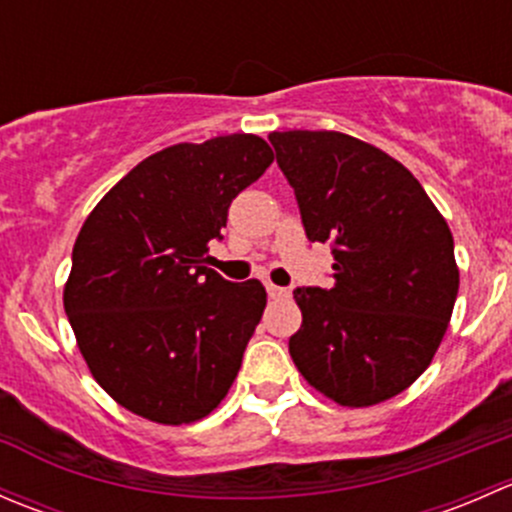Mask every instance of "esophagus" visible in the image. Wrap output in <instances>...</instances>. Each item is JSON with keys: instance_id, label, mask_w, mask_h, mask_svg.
<instances>
[{"instance_id": "34e87169", "label": "esophagus", "mask_w": 512, "mask_h": 512, "mask_svg": "<svg viewBox=\"0 0 512 512\" xmlns=\"http://www.w3.org/2000/svg\"><path fill=\"white\" fill-rule=\"evenodd\" d=\"M267 294H270V299H287L289 297V289L287 287H277V285H267Z\"/></svg>"}]
</instances>
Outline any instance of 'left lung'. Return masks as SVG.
I'll list each match as a JSON object with an SVG mask.
<instances>
[{
    "label": "left lung",
    "mask_w": 512,
    "mask_h": 512,
    "mask_svg": "<svg viewBox=\"0 0 512 512\" xmlns=\"http://www.w3.org/2000/svg\"><path fill=\"white\" fill-rule=\"evenodd\" d=\"M304 232L329 242L334 285L297 287L289 354L349 409L401 394L428 369L458 294L453 235L409 168L339 131H275Z\"/></svg>",
    "instance_id": "obj_1"
}]
</instances>
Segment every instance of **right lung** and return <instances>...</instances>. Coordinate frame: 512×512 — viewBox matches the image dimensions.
<instances>
[{"mask_svg": "<svg viewBox=\"0 0 512 512\" xmlns=\"http://www.w3.org/2000/svg\"><path fill=\"white\" fill-rule=\"evenodd\" d=\"M275 153L252 133L178 143L123 175L76 237L64 309L91 376L163 426L205 418L230 391L267 292L210 270L232 198Z\"/></svg>", "mask_w": 512, "mask_h": 512, "instance_id": "right-lung-1", "label": "right lung"}]
</instances>
